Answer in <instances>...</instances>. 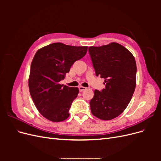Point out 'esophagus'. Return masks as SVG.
<instances>
[{
    "instance_id": "1",
    "label": "esophagus",
    "mask_w": 161,
    "mask_h": 161,
    "mask_svg": "<svg viewBox=\"0 0 161 161\" xmlns=\"http://www.w3.org/2000/svg\"><path fill=\"white\" fill-rule=\"evenodd\" d=\"M79 91H80V92H82V91H85V90L86 89V88H85V87H84V86H80L79 87Z\"/></svg>"
}]
</instances>
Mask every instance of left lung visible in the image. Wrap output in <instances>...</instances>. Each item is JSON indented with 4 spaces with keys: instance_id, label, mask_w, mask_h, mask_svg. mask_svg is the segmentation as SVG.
<instances>
[{
    "instance_id": "8db88e82",
    "label": "left lung",
    "mask_w": 161,
    "mask_h": 161,
    "mask_svg": "<svg viewBox=\"0 0 161 161\" xmlns=\"http://www.w3.org/2000/svg\"><path fill=\"white\" fill-rule=\"evenodd\" d=\"M89 53L96 76L105 79V85L101 91L95 90L90 101L91 113L102 120L115 118L127 108L135 91V58L118 43L91 46Z\"/></svg>"
}]
</instances>
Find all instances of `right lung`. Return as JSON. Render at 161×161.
<instances>
[{
	"label": "right lung",
	"instance_id": "add662e5",
	"mask_svg": "<svg viewBox=\"0 0 161 161\" xmlns=\"http://www.w3.org/2000/svg\"><path fill=\"white\" fill-rule=\"evenodd\" d=\"M87 48L53 43L41 48L34 56L29 89L37 110L46 119L59 122L69 117L79 89L60 85V82L72 64L85 56Z\"/></svg>",
	"mask_w": 161,
	"mask_h": 161
}]
</instances>
